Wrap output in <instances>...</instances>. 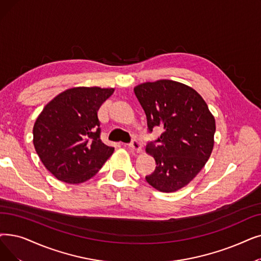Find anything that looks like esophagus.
Here are the masks:
<instances>
[{"label":"esophagus","instance_id":"esophagus-1","mask_svg":"<svg viewBox=\"0 0 261 261\" xmlns=\"http://www.w3.org/2000/svg\"><path fill=\"white\" fill-rule=\"evenodd\" d=\"M129 148L131 150H133V151H137V152H141L142 151V146H141V144L137 140H133L129 144Z\"/></svg>","mask_w":261,"mask_h":261}]
</instances>
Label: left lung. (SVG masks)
Segmentation results:
<instances>
[{"instance_id": "obj_1", "label": "left lung", "mask_w": 261, "mask_h": 261, "mask_svg": "<svg viewBox=\"0 0 261 261\" xmlns=\"http://www.w3.org/2000/svg\"><path fill=\"white\" fill-rule=\"evenodd\" d=\"M147 117V126L163 132L146 152L155 160L146 181L171 193L186 187L205 166L213 149L215 119L202 97L192 87L172 80L146 82L134 87Z\"/></svg>"}]
</instances>
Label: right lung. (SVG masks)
<instances>
[{"mask_svg": "<svg viewBox=\"0 0 261 261\" xmlns=\"http://www.w3.org/2000/svg\"><path fill=\"white\" fill-rule=\"evenodd\" d=\"M114 88L73 87L43 108L33 128V143L42 164L66 184L94 177L114 152L100 140L97 112Z\"/></svg>", "mask_w": 261, "mask_h": 261, "instance_id": "1", "label": "right lung"}]
</instances>
